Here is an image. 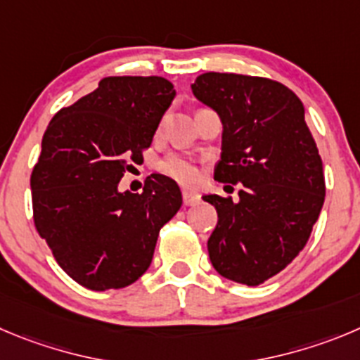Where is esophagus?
<instances>
[{
	"label": "esophagus",
	"mask_w": 360,
	"mask_h": 360,
	"mask_svg": "<svg viewBox=\"0 0 360 360\" xmlns=\"http://www.w3.org/2000/svg\"><path fill=\"white\" fill-rule=\"evenodd\" d=\"M183 202L184 206H195V204L200 202V193L191 190H184L183 191Z\"/></svg>",
	"instance_id": "34e87169"
}]
</instances>
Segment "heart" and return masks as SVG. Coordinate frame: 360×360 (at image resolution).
Listing matches in <instances>:
<instances>
[{
	"mask_svg": "<svg viewBox=\"0 0 360 360\" xmlns=\"http://www.w3.org/2000/svg\"><path fill=\"white\" fill-rule=\"evenodd\" d=\"M161 172L176 179L177 183L193 184L199 179V170L190 160L183 156H169L160 165Z\"/></svg>",
	"mask_w": 360,
	"mask_h": 360,
	"instance_id": "1",
	"label": "heart"
}]
</instances>
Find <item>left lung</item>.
<instances>
[{
    "label": "left lung",
    "instance_id": "1",
    "mask_svg": "<svg viewBox=\"0 0 360 360\" xmlns=\"http://www.w3.org/2000/svg\"><path fill=\"white\" fill-rule=\"evenodd\" d=\"M191 92L221 120L220 183H241L240 199L210 193L218 224L207 240L221 277L257 286L305 247L325 200L323 163L304 104L282 83L204 72Z\"/></svg>",
    "mask_w": 360,
    "mask_h": 360
}]
</instances>
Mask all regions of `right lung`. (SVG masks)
<instances>
[{"instance_id": "add662e5", "label": "right lung", "mask_w": 360, "mask_h": 360, "mask_svg": "<svg viewBox=\"0 0 360 360\" xmlns=\"http://www.w3.org/2000/svg\"><path fill=\"white\" fill-rule=\"evenodd\" d=\"M174 97L160 76L104 78L44 133L30 179L33 220L56 263L89 290H119L142 277L160 229L183 204L177 183L163 174H150L142 193L119 190Z\"/></svg>"}]
</instances>
